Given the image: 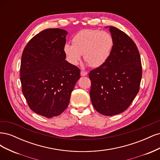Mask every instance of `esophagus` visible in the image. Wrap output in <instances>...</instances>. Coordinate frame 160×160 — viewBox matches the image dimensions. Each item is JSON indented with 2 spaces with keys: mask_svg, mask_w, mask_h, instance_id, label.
Instances as JSON below:
<instances>
[{
  "mask_svg": "<svg viewBox=\"0 0 160 160\" xmlns=\"http://www.w3.org/2000/svg\"><path fill=\"white\" fill-rule=\"evenodd\" d=\"M87 75H88V72H87V71H81V76H86Z\"/></svg>",
  "mask_w": 160,
  "mask_h": 160,
  "instance_id": "1",
  "label": "esophagus"
}]
</instances>
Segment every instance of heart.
Segmentation results:
<instances>
[{
	"instance_id": "b5f03b06",
	"label": "heart",
	"mask_w": 160,
	"mask_h": 160,
	"mask_svg": "<svg viewBox=\"0 0 160 160\" xmlns=\"http://www.w3.org/2000/svg\"><path fill=\"white\" fill-rule=\"evenodd\" d=\"M72 45L66 43L64 52L72 65H78L83 55L84 60L92 67H98L108 61L112 52L114 41L107 31L84 29L72 37Z\"/></svg>"
}]
</instances>
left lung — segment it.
Here are the masks:
<instances>
[{
    "label": "left lung",
    "instance_id": "left-lung-1",
    "mask_svg": "<svg viewBox=\"0 0 160 160\" xmlns=\"http://www.w3.org/2000/svg\"><path fill=\"white\" fill-rule=\"evenodd\" d=\"M109 31L114 45L108 61L90 71V97L95 110L111 116L123 112L139 90L141 57L136 45L126 33L113 26Z\"/></svg>",
    "mask_w": 160,
    "mask_h": 160
}]
</instances>
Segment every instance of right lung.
<instances>
[{"label":"right lung","instance_id":"1","mask_svg":"<svg viewBox=\"0 0 160 160\" xmlns=\"http://www.w3.org/2000/svg\"><path fill=\"white\" fill-rule=\"evenodd\" d=\"M67 35L61 28L42 31L28 41L22 55V93L31 110L48 118L66 109L80 78V69L65 60Z\"/></svg>","mask_w":160,"mask_h":160}]
</instances>
